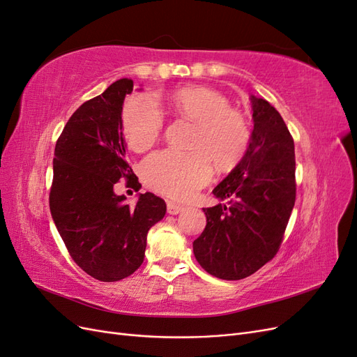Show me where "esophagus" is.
I'll return each mask as SVG.
<instances>
[{
    "instance_id": "1",
    "label": "esophagus",
    "mask_w": 357,
    "mask_h": 357,
    "mask_svg": "<svg viewBox=\"0 0 357 357\" xmlns=\"http://www.w3.org/2000/svg\"><path fill=\"white\" fill-rule=\"evenodd\" d=\"M183 208H185V207H183V205H178V204L172 202V201H168V202H167V210H168V213L172 214V215H176V214L181 213Z\"/></svg>"
}]
</instances>
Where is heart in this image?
Listing matches in <instances>:
<instances>
[{
  "label": "heart",
  "mask_w": 357,
  "mask_h": 357,
  "mask_svg": "<svg viewBox=\"0 0 357 357\" xmlns=\"http://www.w3.org/2000/svg\"><path fill=\"white\" fill-rule=\"evenodd\" d=\"M171 104L181 116L197 123L190 147L195 152L162 150L143 162V177L153 190L177 199L192 197L211 178L210 158L219 168L238 162L250 143L245 119L231 110L226 96L208 88L192 86L172 92ZM162 113L153 95H138L123 109V134L129 147L142 152L162 131Z\"/></svg>",
  "instance_id": "heart-1"
}]
</instances>
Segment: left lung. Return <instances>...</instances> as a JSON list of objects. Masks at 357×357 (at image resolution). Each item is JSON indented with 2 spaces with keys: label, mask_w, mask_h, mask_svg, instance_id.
<instances>
[{
  "label": "left lung",
  "mask_w": 357,
  "mask_h": 357,
  "mask_svg": "<svg viewBox=\"0 0 357 357\" xmlns=\"http://www.w3.org/2000/svg\"><path fill=\"white\" fill-rule=\"evenodd\" d=\"M253 131L245 153L213 189L226 201L202 208L207 225L193 255L208 274L241 280L278 252L296 198L295 144L283 117L250 95Z\"/></svg>",
  "instance_id": "1"
}]
</instances>
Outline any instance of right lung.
Here are the masks:
<instances>
[{"label": "right lung", "mask_w": 357, "mask_h": 357, "mask_svg": "<svg viewBox=\"0 0 357 357\" xmlns=\"http://www.w3.org/2000/svg\"><path fill=\"white\" fill-rule=\"evenodd\" d=\"M132 89L131 79H121L82 104L53 158L52 219L73 261L100 282H119L142 266L147 232L167 213L165 201L153 193H138L129 205L114 192L125 177L128 185H139L126 162L122 125L125 96Z\"/></svg>", "instance_id": "obj_1"}]
</instances>
